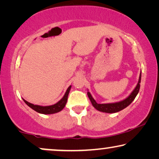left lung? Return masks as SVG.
<instances>
[{
  "label": "left lung",
  "instance_id": "left-lung-1",
  "mask_svg": "<svg viewBox=\"0 0 159 159\" xmlns=\"http://www.w3.org/2000/svg\"><path fill=\"white\" fill-rule=\"evenodd\" d=\"M140 82H141V71L140 74V77H139V80L138 84L133 91L130 93V95L127 98H126L125 99L122 100V101L119 102H116V103H98L95 101V100L93 98L91 93L89 92L88 90V98H90L91 103L95 109L101 112H105V113H109V114H112V113H116L120 111L123 110L124 108L127 107L132 101H134L137 95L138 94L139 90H140Z\"/></svg>",
  "mask_w": 159,
  "mask_h": 159
}]
</instances>
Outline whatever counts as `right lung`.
I'll return each mask as SVG.
<instances>
[{"mask_svg":"<svg viewBox=\"0 0 159 159\" xmlns=\"http://www.w3.org/2000/svg\"><path fill=\"white\" fill-rule=\"evenodd\" d=\"M71 85H70L67 88V90L65 93V94L61 99L59 101H58L57 103L53 104V105L51 106H39V105H34V104H32L30 102L25 101V99H23V101H25V103L27 104V105L33 109L35 111L40 113V114H56V113H58L61 111L63 108L65 107L66 106V103L67 102V98H68V95L69 93V91L71 90Z\"/></svg>","mask_w":159,"mask_h":159,"instance_id":"1","label":"right lung"}]
</instances>
